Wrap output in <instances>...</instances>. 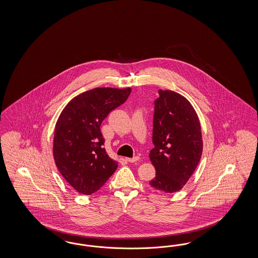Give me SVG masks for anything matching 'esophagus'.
I'll return each instance as SVG.
<instances>
[{
    "label": "esophagus",
    "instance_id": "esophagus-1",
    "mask_svg": "<svg viewBox=\"0 0 258 258\" xmlns=\"http://www.w3.org/2000/svg\"><path fill=\"white\" fill-rule=\"evenodd\" d=\"M139 157L135 156L133 157V158H126V161L128 162V163H135V162H137V161H139Z\"/></svg>",
    "mask_w": 258,
    "mask_h": 258
}]
</instances>
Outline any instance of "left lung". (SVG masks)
Segmentation results:
<instances>
[{
	"instance_id": "left-lung-1",
	"label": "left lung",
	"mask_w": 258,
	"mask_h": 258,
	"mask_svg": "<svg viewBox=\"0 0 258 258\" xmlns=\"http://www.w3.org/2000/svg\"><path fill=\"white\" fill-rule=\"evenodd\" d=\"M154 105L149 159L156 177L149 181L164 193L180 190L190 179L203 153L201 123L193 106L178 93L159 90Z\"/></svg>"
}]
</instances>
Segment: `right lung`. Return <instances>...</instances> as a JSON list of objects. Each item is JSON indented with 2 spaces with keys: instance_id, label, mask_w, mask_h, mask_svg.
<instances>
[{
  "instance_id": "obj_1",
  "label": "right lung",
  "mask_w": 258,
  "mask_h": 258,
  "mask_svg": "<svg viewBox=\"0 0 258 258\" xmlns=\"http://www.w3.org/2000/svg\"><path fill=\"white\" fill-rule=\"evenodd\" d=\"M131 88H95L73 98L56 121L53 154L71 186L83 195L99 190L117 168L104 149L100 125L127 99Z\"/></svg>"
}]
</instances>
